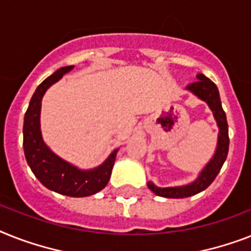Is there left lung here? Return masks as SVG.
<instances>
[{"label": "left lung", "instance_id": "8db88e82", "mask_svg": "<svg viewBox=\"0 0 251 251\" xmlns=\"http://www.w3.org/2000/svg\"><path fill=\"white\" fill-rule=\"evenodd\" d=\"M185 89L189 93H192L195 97L205 101L210 108V111L213 112L214 119L217 121L218 129H219L217 148H215V152H214L210 161L200 172L199 176L189 184L176 185V187H157L152 182L147 183L148 188L154 195L166 197V199H184V197L193 196V195L202 192L203 189H206L221 172L222 166H223L226 158H227L228 147H229L227 117H226L225 111L222 108L221 97H219L217 85L211 79L207 78L206 76H203L202 73H199L196 82L189 83Z\"/></svg>", "mask_w": 251, "mask_h": 251}]
</instances>
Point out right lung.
Returning a JSON list of instances; mask_svg holds the SVG:
<instances>
[{
	"label": "right lung",
	"mask_w": 251,
	"mask_h": 251,
	"mask_svg": "<svg viewBox=\"0 0 251 251\" xmlns=\"http://www.w3.org/2000/svg\"><path fill=\"white\" fill-rule=\"evenodd\" d=\"M72 69L73 66L58 69L36 89L24 116L23 148L30 170L46 188L64 196L86 197L95 195L108 184L119 150L112 151L97 168L83 170L54 153L44 142L41 132L42 98L49 87Z\"/></svg>",
	"instance_id": "1"
}]
</instances>
